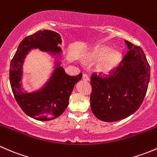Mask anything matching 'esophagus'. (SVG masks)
<instances>
[{
    "label": "esophagus",
    "instance_id": "1",
    "mask_svg": "<svg viewBox=\"0 0 157 157\" xmlns=\"http://www.w3.org/2000/svg\"><path fill=\"white\" fill-rule=\"evenodd\" d=\"M82 79H83L84 81L88 82V81H89V77H88L86 74H83V75H82Z\"/></svg>",
    "mask_w": 157,
    "mask_h": 157
}]
</instances>
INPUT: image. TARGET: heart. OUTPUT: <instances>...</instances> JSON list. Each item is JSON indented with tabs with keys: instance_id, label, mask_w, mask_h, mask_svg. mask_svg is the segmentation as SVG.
<instances>
[{
	"instance_id": "heart-1",
	"label": "heart",
	"mask_w": 157,
	"mask_h": 157,
	"mask_svg": "<svg viewBox=\"0 0 157 157\" xmlns=\"http://www.w3.org/2000/svg\"><path fill=\"white\" fill-rule=\"evenodd\" d=\"M123 59V54L121 51L103 44L95 47L87 56L89 62H98L97 70L102 74L112 73L122 63Z\"/></svg>"
}]
</instances>
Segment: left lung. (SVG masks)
Returning a JSON list of instances; mask_svg holds the SVG:
<instances>
[{"instance_id": "8db88e82", "label": "left lung", "mask_w": 157, "mask_h": 157, "mask_svg": "<svg viewBox=\"0 0 157 157\" xmlns=\"http://www.w3.org/2000/svg\"><path fill=\"white\" fill-rule=\"evenodd\" d=\"M129 51L122 65L110 76L93 75L90 109L103 122H116L136 112L144 101L151 75V69L140 47L125 41Z\"/></svg>"}]
</instances>
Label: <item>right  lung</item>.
<instances>
[{
    "label": "right lung",
    "instance_id": "obj_1",
    "mask_svg": "<svg viewBox=\"0 0 157 157\" xmlns=\"http://www.w3.org/2000/svg\"><path fill=\"white\" fill-rule=\"evenodd\" d=\"M61 44V36L56 32L38 31L21 41L11 60L10 82L16 101L25 114L36 120L49 121L60 116L68 106L75 85L82 79V74L70 76L61 66L63 51L58 46ZM34 49L54 58V70L41 88L29 92L22 84L23 64L27 55Z\"/></svg>",
    "mask_w": 157,
    "mask_h": 157
}]
</instances>
